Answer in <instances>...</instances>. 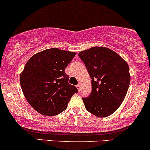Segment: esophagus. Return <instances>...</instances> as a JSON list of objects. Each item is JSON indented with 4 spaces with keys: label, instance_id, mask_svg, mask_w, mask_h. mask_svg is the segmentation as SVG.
Wrapping results in <instances>:
<instances>
[{
    "label": "esophagus",
    "instance_id": "34e87169",
    "mask_svg": "<svg viewBox=\"0 0 150 150\" xmlns=\"http://www.w3.org/2000/svg\"><path fill=\"white\" fill-rule=\"evenodd\" d=\"M76 88H77V89H78V90H79V92H80V90H81V85L80 84H78L76 86Z\"/></svg>",
    "mask_w": 150,
    "mask_h": 150
}]
</instances>
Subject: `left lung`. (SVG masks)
Segmentation results:
<instances>
[{
  "mask_svg": "<svg viewBox=\"0 0 150 150\" xmlns=\"http://www.w3.org/2000/svg\"><path fill=\"white\" fill-rule=\"evenodd\" d=\"M92 79V92L83 97L86 110L99 117H108L123 102L130 83L127 62L104 47H94L79 53Z\"/></svg>",
  "mask_w": 150,
  "mask_h": 150,
  "instance_id": "obj_1",
  "label": "left lung"
}]
</instances>
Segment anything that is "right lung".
I'll return each instance as SVG.
<instances>
[{
  "instance_id": "obj_1",
  "label": "right lung",
  "mask_w": 150,
  "mask_h": 150,
  "mask_svg": "<svg viewBox=\"0 0 150 150\" xmlns=\"http://www.w3.org/2000/svg\"><path fill=\"white\" fill-rule=\"evenodd\" d=\"M76 53L58 48L40 51L28 60L20 84L28 102L39 113L54 116L63 112L78 90L68 83L64 69Z\"/></svg>"
}]
</instances>
